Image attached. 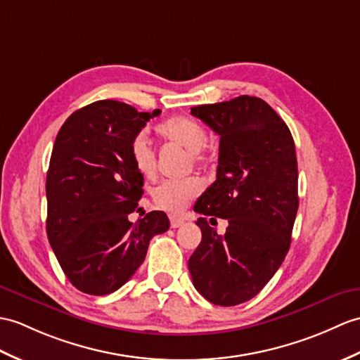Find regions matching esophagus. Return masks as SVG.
I'll list each match as a JSON object with an SVG mask.
<instances>
[{
	"instance_id": "obj_1",
	"label": "esophagus",
	"mask_w": 360,
	"mask_h": 360,
	"mask_svg": "<svg viewBox=\"0 0 360 360\" xmlns=\"http://www.w3.org/2000/svg\"><path fill=\"white\" fill-rule=\"evenodd\" d=\"M186 222L182 218H178V216H170V227L172 229H178L181 225Z\"/></svg>"
}]
</instances>
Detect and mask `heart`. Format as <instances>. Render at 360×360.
<instances>
[{"mask_svg":"<svg viewBox=\"0 0 360 360\" xmlns=\"http://www.w3.org/2000/svg\"><path fill=\"white\" fill-rule=\"evenodd\" d=\"M156 135L167 144L182 147L190 152L196 165L204 167L208 162L205 147L210 141L208 131L198 121L187 116H172L155 127ZM130 160L135 169L146 178H153L156 173V155L144 135H138L130 144ZM202 186L199 179L164 181L153 191L155 202L167 212H181L191 200L199 196Z\"/></svg>","mask_w":360,"mask_h":360,"instance_id":"obj_1","label":"heart"}]
</instances>
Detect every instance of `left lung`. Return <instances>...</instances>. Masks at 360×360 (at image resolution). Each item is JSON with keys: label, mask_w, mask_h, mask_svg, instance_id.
Instances as JSON below:
<instances>
[{"label": "left lung", "mask_w": 360, "mask_h": 360, "mask_svg": "<svg viewBox=\"0 0 360 360\" xmlns=\"http://www.w3.org/2000/svg\"><path fill=\"white\" fill-rule=\"evenodd\" d=\"M191 115L221 136L216 181L195 212L227 219L229 227L221 236L198 219L202 239L188 270L208 302L233 307L255 297L288 253L299 207L295 141L256 96L191 107Z\"/></svg>", "instance_id": "8db88e82"}]
</instances>
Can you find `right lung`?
I'll return each instance as SVG.
<instances>
[{"label": "right lung", "mask_w": 360, "mask_h": 360, "mask_svg": "<svg viewBox=\"0 0 360 360\" xmlns=\"http://www.w3.org/2000/svg\"><path fill=\"white\" fill-rule=\"evenodd\" d=\"M160 113L104 99L72 113L58 131L46 181L47 238L82 293L121 288L144 262L150 239L170 227L158 210L129 221L144 193L130 144Z\"/></svg>", "instance_id": "add662e5"}]
</instances>
